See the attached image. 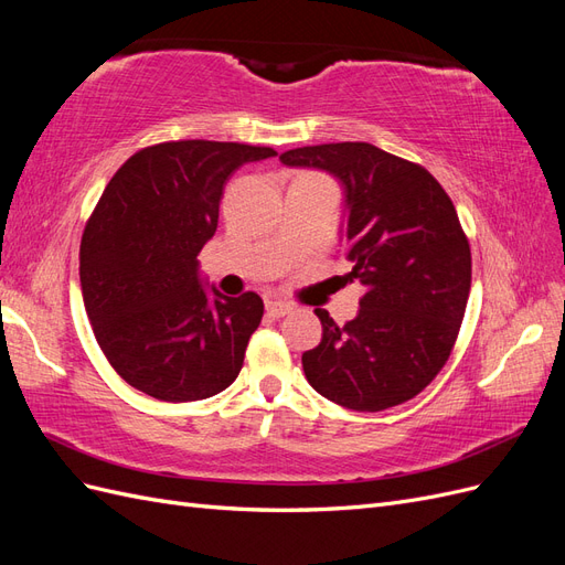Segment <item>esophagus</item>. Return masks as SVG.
Listing matches in <instances>:
<instances>
[{"mask_svg":"<svg viewBox=\"0 0 565 565\" xmlns=\"http://www.w3.org/2000/svg\"><path fill=\"white\" fill-rule=\"evenodd\" d=\"M289 311H292V306H289L287 301L266 299V313H268L270 318H282V316H287Z\"/></svg>","mask_w":565,"mask_h":565,"instance_id":"obj_1","label":"esophagus"}]
</instances>
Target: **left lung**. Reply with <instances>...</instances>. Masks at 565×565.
Segmentation results:
<instances>
[{
    "mask_svg": "<svg viewBox=\"0 0 565 565\" xmlns=\"http://www.w3.org/2000/svg\"><path fill=\"white\" fill-rule=\"evenodd\" d=\"M285 167L320 169L344 191L339 241L365 285L344 328L318 309L320 344L301 355L328 401L380 413L401 405L446 365L471 289V249L455 204L424 167L361 141L287 150Z\"/></svg>",
    "mask_w": 565,
    "mask_h": 565,
    "instance_id": "8db88e82",
    "label": "left lung"
}]
</instances>
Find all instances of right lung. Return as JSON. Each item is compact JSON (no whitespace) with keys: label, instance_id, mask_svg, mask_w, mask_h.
<instances>
[{"label":"right lung","instance_id":"add662e5","mask_svg":"<svg viewBox=\"0 0 565 565\" xmlns=\"http://www.w3.org/2000/svg\"><path fill=\"white\" fill-rule=\"evenodd\" d=\"M273 148L172 141L131 156L79 245V282L100 351L129 386L167 403L216 396L241 374L259 295L226 297L200 276L235 169Z\"/></svg>","mask_w":565,"mask_h":565}]
</instances>
